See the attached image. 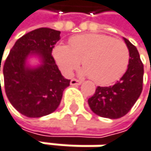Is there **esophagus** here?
<instances>
[{
	"instance_id": "1",
	"label": "esophagus",
	"mask_w": 151,
	"mask_h": 151,
	"mask_svg": "<svg viewBox=\"0 0 151 151\" xmlns=\"http://www.w3.org/2000/svg\"><path fill=\"white\" fill-rule=\"evenodd\" d=\"M83 82L81 80H77V79H71L70 81V84L71 85H80Z\"/></svg>"
}]
</instances>
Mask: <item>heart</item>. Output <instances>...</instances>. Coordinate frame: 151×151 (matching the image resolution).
Here are the masks:
<instances>
[{
    "label": "heart",
    "mask_w": 151,
    "mask_h": 151,
    "mask_svg": "<svg viewBox=\"0 0 151 151\" xmlns=\"http://www.w3.org/2000/svg\"><path fill=\"white\" fill-rule=\"evenodd\" d=\"M53 55L67 76L71 75L82 61L83 73L101 85L119 80L126 71L130 60V52L124 42L95 33L71 38L69 46L56 45Z\"/></svg>",
    "instance_id": "obj_1"
}]
</instances>
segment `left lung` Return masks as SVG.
<instances>
[{"mask_svg":"<svg viewBox=\"0 0 151 151\" xmlns=\"http://www.w3.org/2000/svg\"><path fill=\"white\" fill-rule=\"evenodd\" d=\"M130 52L126 72L114 85L97 86L94 96L88 99L90 109L96 115L118 119L129 112L143 89L144 66L137 47L123 38Z\"/></svg>","mask_w":151,"mask_h":151,"instance_id":"obj_1","label":"left lung"}]
</instances>
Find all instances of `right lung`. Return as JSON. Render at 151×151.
I'll use <instances>...</instances> for the list:
<instances>
[{"label": "right lung", "mask_w": 151, "mask_h": 151, "mask_svg": "<svg viewBox=\"0 0 151 151\" xmlns=\"http://www.w3.org/2000/svg\"><path fill=\"white\" fill-rule=\"evenodd\" d=\"M59 40L58 30L34 29L18 39L4 62L6 96L13 107L27 117L40 118L54 112L60 104L63 91L69 85L70 80L62 76L52 55ZM31 54L41 58L42 64L37 68L25 64Z\"/></svg>", "instance_id": "obj_1"}]
</instances>
